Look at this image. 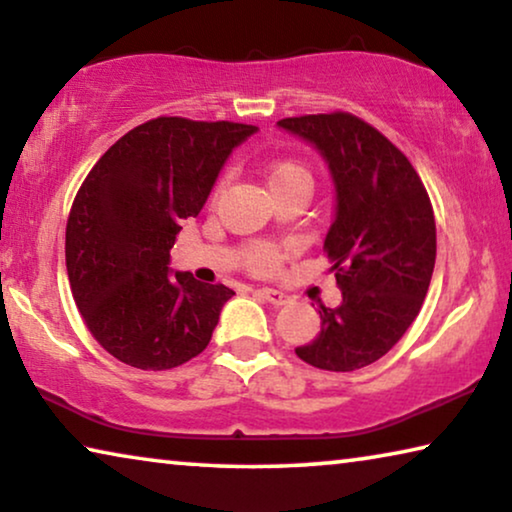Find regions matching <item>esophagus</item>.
<instances>
[{
  "label": "esophagus",
  "mask_w": 512,
  "mask_h": 512,
  "mask_svg": "<svg viewBox=\"0 0 512 512\" xmlns=\"http://www.w3.org/2000/svg\"><path fill=\"white\" fill-rule=\"evenodd\" d=\"M257 294H259V297H262L264 301H269L271 306H285V304H290V297H287V294L278 292V290H271V287H262V290H257Z\"/></svg>",
  "instance_id": "obj_1"
}]
</instances>
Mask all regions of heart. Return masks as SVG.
<instances>
[{"instance_id":"1","label":"heart","mask_w":512,"mask_h":512,"mask_svg":"<svg viewBox=\"0 0 512 512\" xmlns=\"http://www.w3.org/2000/svg\"><path fill=\"white\" fill-rule=\"evenodd\" d=\"M287 185H304L311 187V174L304 164L292 162V160H283V162H273L269 167V190H278V187H287ZM280 255L273 250L271 246H253L248 250V264L250 269H255L259 273H269L278 266Z\"/></svg>"}]
</instances>
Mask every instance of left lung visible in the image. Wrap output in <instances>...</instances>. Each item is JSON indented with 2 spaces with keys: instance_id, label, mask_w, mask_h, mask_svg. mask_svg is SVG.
<instances>
[{
  "instance_id": "left-lung-1",
  "label": "left lung",
  "mask_w": 512,
  "mask_h": 512,
  "mask_svg": "<svg viewBox=\"0 0 512 512\" xmlns=\"http://www.w3.org/2000/svg\"><path fill=\"white\" fill-rule=\"evenodd\" d=\"M278 127L318 150L336 190L325 253L343 299L320 306V334L294 352L325 371L362 369L420 313L436 262L434 208L408 157L357 115H301Z\"/></svg>"
}]
</instances>
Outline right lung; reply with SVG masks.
Listing matches in <instances>:
<instances>
[{"mask_svg":"<svg viewBox=\"0 0 512 512\" xmlns=\"http://www.w3.org/2000/svg\"><path fill=\"white\" fill-rule=\"evenodd\" d=\"M255 132L227 120L155 118L115 141L83 181L67 220L69 285L90 334L115 359L164 371L211 341L234 292L171 271L169 250Z\"/></svg>","mask_w":512,"mask_h":512,"instance_id":"add662e5","label":"right lung"}]
</instances>
